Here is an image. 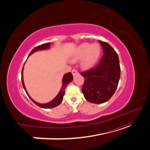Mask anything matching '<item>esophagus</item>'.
I'll use <instances>...</instances> for the list:
<instances>
[{
	"label": "esophagus",
	"mask_w": 150,
	"mask_h": 150,
	"mask_svg": "<svg viewBox=\"0 0 150 150\" xmlns=\"http://www.w3.org/2000/svg\"><path fill=\"white\" fill-rule=\"evenodd\" d=\"M72 75L73 76H75V75H76L77 74H78V71H77V70L76 69H72Z\"/></svg>",
	"instance_id": "1"
}]
</instances>
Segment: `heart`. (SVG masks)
Masks as SVG:
<instances>
[{
  "mask_svg": "<svg viewBox=\"0 0 150 150\" xmlns=\"http://www.w3.org/2000/svg\"><path fill=\"white\" fill-rule=\"evenodd\" d=\"M100 52L101 49L98 44L91 45L89 43H83L81 44L77 49L74 61L84 57L83 66L85 67H89L96 62Z\"/></svg>",
  "mask_w": 150,
  "mask_h": 150,
  "instance_id": "b5f03b06",
  "label": "heart"
}]
</instances>
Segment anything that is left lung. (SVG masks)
Listing matches in <instances>:
<instances>
[{"instance_id": "obj_1", "label": "left lung", "mask_w": 150, "mask_h": 150, "mask_svg": "<svg viewBox=\"0 0 150 150\" xmlns=\"http://www.w3.org/2000/svg\"><path fill=\"white\" fill-rule=\"evenodd\" d=\"M103 55L98 64L81 72L84 78L82 92L86 100L95 104L108 101L117 89L121 69L117 54L110 44L99 40Z\"/></svg>"}]
</instances>
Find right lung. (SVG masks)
I'll use <instances>...</instances> for the list:
<instances>
[{"mask_svg":"<svg viewBox=\"0 0 150 150\" xmlns=\"http://www.w3.org/2000/svg\"><path fill=\"white\" fill-rule=\"evenodd\" d=\"M50 46H51V43L48 42V43H46V44H43L40 45V46H38L37 47H34L33 50H32V51L30 52V54H29V56H30L32 54H33L34 52L35 51H40V50H44V49H48ZM22 71H23V68H22ZM22 76H21V79H22V86H23V88L24 89V90L25 91V92L28 94V96H29V98L31 99L32 101H33L34 103H35L36 105H38V106L40 107V108H52L54 107H56L58 105H59V104L61 103L62 101V99H63V96H64V93H65V89L66 88V86L69 84V83H70L71 81H72V79H73V76H72V74H71V72H67V73L65 74L64 75V77H63V79H62V87L61 89L60 90L59 93H58V94L57 95V96L54 98L52 101H51V102H49L48 103L46 104H39L37 102L34 101L33 99H32V98L29 96V95L28 94V92L26 91V89L25 88V86L24 84V81H23V76H22Z\"/></svg>","mask_w":150,"mask_h":150,"instance_id":"obj_1","label":"right lung"}]
</instances>
